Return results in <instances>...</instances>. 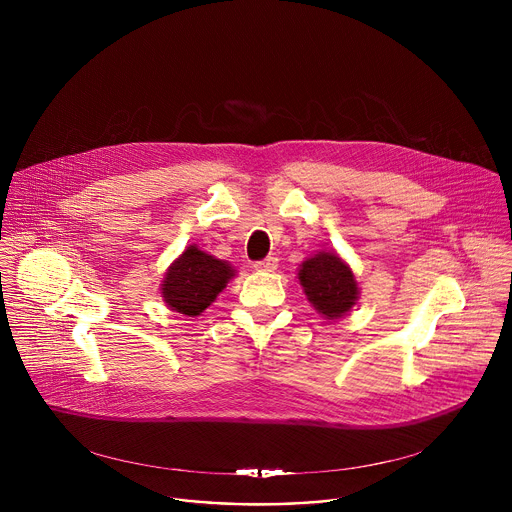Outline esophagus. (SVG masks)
Masks as SVG:
<instances>
[{"label":"esophagus","mask_w":512,"mask_h":512,"mask_svg":"<svg viewBox=\"0 0 512 512\" xmlns=\"http://www.w3.org/2000/svg\"><path fill=\"white\" fill-rule=\"evenodd\" d=\"M253 267H255L257 271H265V273L275 271V269H277V257H265L263 261H257Z\"/></svg>","instance_id":"obj_1"}]
</instances>
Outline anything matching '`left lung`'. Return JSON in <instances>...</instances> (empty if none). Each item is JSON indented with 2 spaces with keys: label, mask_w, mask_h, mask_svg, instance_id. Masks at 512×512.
Masks as SVG:
<instances>
[{
  "label": "left lung",
  "mask_w": 512,
  "mask_h": 512,
  "mask_svg": "<svg viewBox=\"0 0 512 512\" xmlns=\"http://www.w3.org/2000/svg\"><path fill=\"white\" fill-rule=\"evenodd\" d=\"M298 279L310 304L326 320L346 316L358 300L354 273L336 253L320 251L318 255L306 259L300 265Z\"/></svg>",
  "instance_id": "1"
}]
</instances>
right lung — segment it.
I'll return each mask as SVG.
<instances>
[{"instance_id":"1","label":"right lung","mask_w":512,"mask_h":512,"mask_svg":"<svg viewBox=\"0 0 512 512\" xmlns=\"http://www.w3.org/2000/svg\"><path fill=\"white\" fill-rule=\"evenodd\" d=\"M231 277H235V269L227 261L190 245L168 267L162 281V298L174 312L194 318L216 300Z\"/></svg>"}]
</instances>
